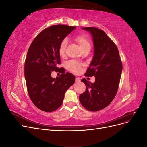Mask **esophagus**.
<instances>
[{"mask_svg": "<svg viewBox=\"0 0 147 147\" xmlns=\"http://www.w3.org/2000/svg\"><path fill=\"white\" fill-rule=\"evenodd\" d=\"M80 80L79 78H75V82H80Z\"/></svg>", "mask_w": 147, "mask_h": 147, "instance_id": "esophagus-1", "label": "esophagus"}]
</instances>
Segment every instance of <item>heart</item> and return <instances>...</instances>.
Returning <instances> with one entry per match:
<instances>
[{"label":"heart","instance_id":"heart-1","mask_svg":"<svg viewBox=\"0 0 147 147\" xmlns=\"http://www.w3.org/2000/svg\"><path fill=\"white\" fill-rule=\"evenodd\" d=\"M74 40L80 47L81 50L83 51L86 48H90L91 45L90 42L88 37L84 34H79L74 37ZM67 45V40L64 38L62 40L59 44L58 48V53L61 57H64L65 55V50ZM68 69L74 73H78L81 70V64L75 61H70L67 63Z\"/></svg>","mask_w":147,"mask_h":147}]
</instances>
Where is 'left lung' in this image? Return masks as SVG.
Instances as JSON below:
<instances>
[{
  "mask_svg": "<svg viewBox=\"0 0 147 147\" xmlns=\"http://www.w3.org/2000/svg\"><path fill=\"white\" fill-rule=\"evenodd\" d=\"M82 29L91 33L94 48V56L84 75L94 76L95 82L82 80L86 90L79 100L86 109L96 112L107 107L115 98L123 65L118 48L104 31L94 27Z\"/></svg>",
  "mask_w": 147,
  "mask_h": 147,
  "instance_id": "8db88e82",
  "label": "left lung"
}]
</instances>
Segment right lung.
I'll list each match as a JSON object with an SVG mask.
<instances>
[{
  "label": "right lung",
  "instance_id": "1",
  "mask_svg": "<svg viewBox=\"0 0 147 147\" xmlns=\"http://www.w3.org/2000/svg\"><path fill=\"white\" fill-rule=\"evenodd\" d=\"M76 28L54 25L43 30L30 45L24 64V76L30 100L39 109L51 112L62 105L66 91L75 82V76L67 72L56 78L51 72L59 71L58 48L61 42Z\"/></svg>",
  "mask_w": 147,
  "mask_h": 147
}]
</instances>
